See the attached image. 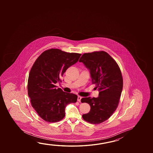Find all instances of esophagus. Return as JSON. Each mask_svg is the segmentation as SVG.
<instances>
[{"label": "esophagus", "instance_id": "obj_1", "mask_svg": "<svg viewBox=\"0 0 153 153\" xmlns=\"http://www.w3.org/2000/svg\"><path fill=\"white\" fill-rule=\"evenodd\" d=\"M81 99H82V97H80V96H78L77 98L78 101H79V102H80V101H81Z\"/></svg>", "mask_w": 153, "mask_h": 153}]
</instances>
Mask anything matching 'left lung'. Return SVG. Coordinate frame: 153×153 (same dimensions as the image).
<instances>
[{"instance_id":"obj_1","label":"left lung","mask_w":153,"mask_h":153,"mask_svg":"<svg viewBox=\"0 0 153 153\" xmlns=\"http://www.w3.org/2000/svg\"><path fill=\"white\" fill-rule=\"evenodd\" d=\"M79 62L90 70L93 84L99 91L98 98H82V102L88 103L89 113L82 115L92 124L107 120L117 108L123 89V77L115 61L105 51L84 53Z\"/></svg>"}]
</instances>
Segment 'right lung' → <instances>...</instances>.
I'll return each mask as SVG.
<instances>
[{
    "mask_svg": "<svg viewBox=\"0 0 153 153\" xmlns=\"http://www.w3.org/2000/svg\"><path fill=\"white\" fill-rule=\"evenodd\" d=\"M80 55L52 48L42 53L33 63L28 78V96L32 107L45 121L52 123L62 120L66 106L76 102L77 95L57 88L55 84L61 82V77Z\"/></svg>",
    "mask_w": 153,
    "mask_h": 153,
    "instance_id": "add662e5",
    "label": "right lung"
}]
</instances>
